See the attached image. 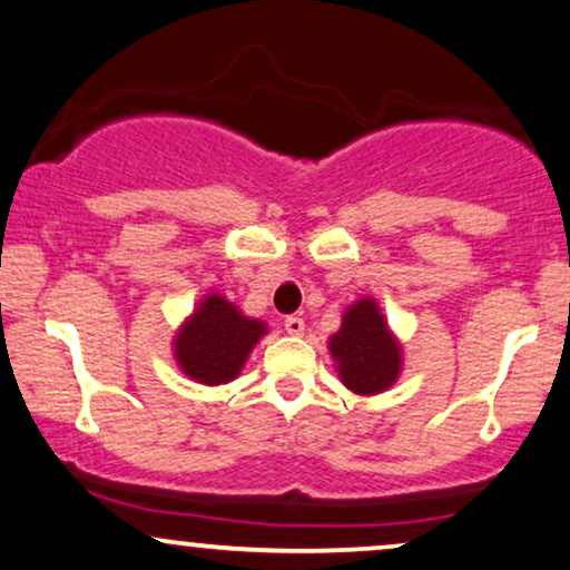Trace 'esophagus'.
Instances as JSON below:
<instances>
[{
	"instance_id": "34e87169",
	"label": "esophagus",
	"mask_w": 570,
	"mask_h": 570,
	"mask_svg": "<svg viewBox=\"0 0 570 570\" xmlns=\"http://www.w3.org/2000/svg\"><path fill=\"white\" fill-rule=\"evenodd\" d=\"M286 333L288 335H304V320L302 317H286Z\"/></svg>"
}]
</instances>
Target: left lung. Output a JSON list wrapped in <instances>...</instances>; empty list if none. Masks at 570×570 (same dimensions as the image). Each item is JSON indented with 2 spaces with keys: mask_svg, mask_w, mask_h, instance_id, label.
<instances>
[{
  "mask_svg": "<svg viewBox=\"0 0 570 570\" xmlns=\"http://www.w3.org/2000/svg\"><path fill=\"white\" fill-rule=\"evenodd\" d=\"M327 348L341 382L356 395H380L403 372V346L390 331L374 296H362L346 307L338 333L331 335Z\"/></svg>",
  "mask_w": 570,
  "mask_h": 570,
  "instance_id": "obj_1",
  "label": "left lung"
}]
</instances>
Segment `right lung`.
<instances>
[{"instance_id":"obj_1","label":"right lung","mask_w":570,"mask_h":570,"mask_svg":"<svg viewBox=\"0 0 570 570\" xmlns=\"http://www.w3.org/2000/svg\"><path fill=\"white\" fill-rule=\"evenodd\" d=\"M266 333L263 320L247 317L227 296L208 292L175 333V364L198 384H227L237 380L255 343Z\"/></svg>"}]
</instances>
